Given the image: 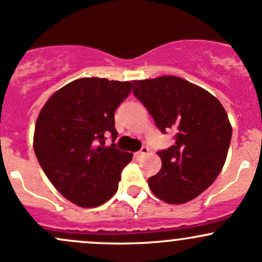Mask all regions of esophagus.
<instances>
[{
  "instance_id": "1",
  "label": "esophagus",
  "mask_w": 262,
  "mask_h": 262,
  "mask_svg": "<svg viewBox=\"0 0 262 262\" xmlns=\"http://www.w3.org/2000/svg\"><path fill=\"white\" fill-rule=\"evenodd\" d=\"M148 152H149V148L145 147V145H144V147L140 148V150L138 152V156L139 157H144L145 154H148Z\"/></svg>"
}]
</instances>
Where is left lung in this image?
Masks as SVG:
<instances>
[{
	"label": "left lung",
	"instance_id": "1",
	"mask_svg": "<svg viewBox=\"0 0 262 262\" xmlns=\"http://www.w3.org/2000/svg\"><path fill=\"white\" fill-rule=\"evenodd\" d=\"M133 93L157 128L174 130L176 143L159 150L162 168L148 180L159 200L181 205L200 196L221 172L232 126L222 104L207 90L177 76L136 80Z\"/></svg>",
	"mask_w": 262,
	"mask_h": 262
}]
</instances>
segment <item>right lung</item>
<instances>
[{
  "instance_id": "add662e5",
  "label": "right lung",
  "mask_w": 262,
  "mask_h": 262,
  "mask_svg": "<svg viewBox=\"0 0 262 262\" xmlns=\"http://www.w3.org/2000/svg\"><path fill=\"white\" fill-rule=\"evenodd\" d=\"M130 81L82 78L50 96L36 120L34 150L55 188L80 207L103 205L118 189L133 154L117 148L114 113ZM112 144L105 145V137Z\"/></svg>"
}]
</instances>
